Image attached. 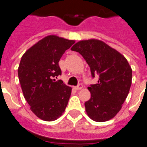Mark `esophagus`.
Here are the masks:
<instances>
[{
	"label": "esophagus",
	"instance_id": "34e87169",
	"mask_svg": "<svg viewBox=\"0 0 147 147\" xmlns=\"http://www.w3.org/2000/svg\"><path fill=\"white\" fill-rule=\"evenodd\" d=\"M75 90H81L82 88V84H80L79 85H78V86H76V87H75Z\"/></svg>",
	"mask_w": 147,
	"mask_h": 147
}]
</instances>
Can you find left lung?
I'll return each instance as SVG.
<instances>
[{"label": "left lung", "instance_id": "8db88e82", "mask_svg": "<svg viewBox=\"0 0 147 147\" xmlns=\"http://www.w3.org/2000/svg\"><path fill=\"white\" fill-rule=\"evenodd\" d=\"M71 50L83 57L92 78L99 75L98 83L88 88L91 94L85 102L88 116L97 122L113 119L121 108L131 85L132 69L127 59L98 39L80 41Z\"/></svg>", "mask_w": 147, "mask_h": 147}]
</instances>
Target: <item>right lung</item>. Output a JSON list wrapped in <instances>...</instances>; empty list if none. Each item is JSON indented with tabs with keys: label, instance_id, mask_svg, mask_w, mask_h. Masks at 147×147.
Returning <instances> with one entry per match:
<instances>
[{
	"label": "right lung",
	"instance_id": "right-lung-1",
	"mask_svg": "<svg viewBox=\"0 0 147 147\" xmlns=\"http://www.w3.org/2000/svg\"><path fill=\"white\" fill-rule=\"evenodd\" d=\"M74 40L49 35L33 45L22 56L18 69L21 89L31 111L52 121L62 115L72 88L54 78L62 75L59 61Z\"/></svg>",
	"mask_w": 147,
	"mask_h": 147
}]
</instances>
